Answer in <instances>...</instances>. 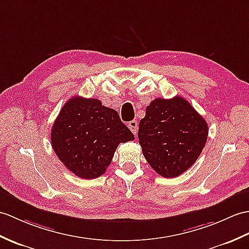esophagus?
<instances>
[{"instance_id": "1", "label": "esophagus", "mask_w": 249, "mask_h": 249, "mask_svg": "<svg viewBox=\"0 0 249 249\" xmlns=\"http://www.w3.org/2000/svg\"><path fill=\"white\" fill-rule=\"evenodd\" d=\"M128 128L132 131V134L137 135V132H138V123H137L136 120L130 121V122L128 123Z\"/></svg>"}]
</instances>
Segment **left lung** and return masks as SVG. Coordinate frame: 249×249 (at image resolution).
<instances>
[{"mask_svg":"<svg viewBox=\"0 0 249 249\" xmlns=\"http://www.w3.org/2000/svg\"><path fill=\"white\" fill-rule=\"evenodd\" d=\"M144 158L159 175L173 178L194 164L208 138L205 119L180 96L156 98L139 123Z\"/></svg>","mask_w":249,"mask_h":249,"instance_id":"obj_1","label":"left lung"}]
</instances>
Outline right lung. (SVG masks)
<instances>
[{
    "mask_svg": "<svg viewBox=\"0 0 249 249\" xmlns=\"http://www.w3.org/2000/svg\"><path fill=\"white\" fill-rule=\"evenodd\" d=\"M135 136L119 113L96 98H70L55 120L51 143L59 160L73 174L84 179L103 175L120 143Z\"/></svg>",
    "mask_w": 249,
    "mask_h": 249,
    "instance_id": "1",
    "label": "right lung"
}]
</instances>
